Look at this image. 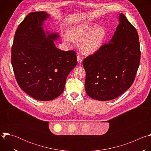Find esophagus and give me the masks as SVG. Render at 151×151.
I'll return each instance as SVG.
<instances>
[{"label":"esophagus","mask_w":151,"mask_h":151,"mask_svg":"<svg viewBox=\"0 0 151 151\" xmlns=\"http://www.w3.org/2000/svg\"><path fill=\"white\" fill-rule=\"evenodd\" d=\"M77 60H78V63H81L82 62V58L79 55L77 56Z\"/></svg>","instance_id":"34e87169"}]
</instances>
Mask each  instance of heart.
Segmentation results:
<instances>
[{
	"label": "heart",
	"mask_w": 151,
	"mask_h": 151,
	"mask_svg": "<svg viewBox=\"0 0 151 151\" xmlns=\"http://www.w3.org/2000/svg\"><path fill=\"white\" fill-rule=\"evenodd\" d=\"M107 35L106 29L94 24H76L71 26L63 36L67 44L78 41L79 51L85 55L97 52L102 46Z\"/></svg>",
	"instance_id": "b5f03b06"
}]
</instances>
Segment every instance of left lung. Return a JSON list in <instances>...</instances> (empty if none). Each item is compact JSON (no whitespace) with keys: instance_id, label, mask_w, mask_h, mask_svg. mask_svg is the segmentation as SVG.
I'll use <instances>...</instances> for the list:
<instances>
[{"instance_id":"1","label":"left lung","mask_w":151,"mask_h":151,"mask_svg":"<svg viewBox=\"0 0 151 151\" xmlns=\"http://www.w3.org/2000/svg\"><path fill=\"white\" fill-rule=\"evenodd\" d=\"M138 33L121 13L119 24L109 43L83 60L85 91L99 101L115 99L133 84L140 60Z\"/></svg>"}]
</instances>
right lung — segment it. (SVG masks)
I'll return each instance as SVG.
<instances>
[{
    "label": "right lung",
    "mask_w": 151,
    "mask_h": 151,
    "mask_svg": "<svg viewBox=\"0 0 151 151\" xmlns=\"http://www.w3.org/2000/svg\"><path fill=\"white\" fill-rule=\"evenodd\" d=\"M50 15L29 14L18 26L11 50V63L21 90L37 100L50 101L63 92L69 73L77 65L76 53L56 48V33L45 32Z\"/></svg>",
    "instance_id": "obj_1"
}]
</instances>
